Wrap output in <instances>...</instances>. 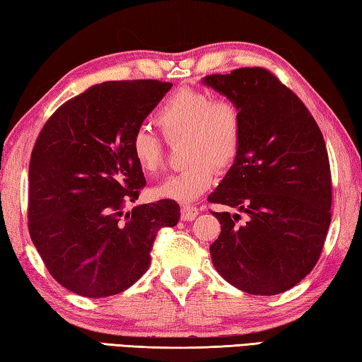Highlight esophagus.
Returning <instances> with one entry per match:
<instances>
[{"mask_svg":"<svg viewBox=\"0 0 362 362\" xmlns=\"http://www.w3.org/2000/svg\"><path fill=\"white\" fill-rule=\"evenodd\" d=\"M199 208L194 205H182L181 206V219L182 221H192L197 218Z\"/></svg>","mask_w":362,"mask_h":362,"instance_id":"esophagus-1","label":"esophagus"}]
</instances>
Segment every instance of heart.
Instances as JSON below:
<instances>
[{
    "label": "heart",
    "instance_id": "heart-1",
    "mask_svg": "<svg viewBox=\"0 0 362 362\" xmlns=\"http://www.w3.org/2000/svg\"><path fill=\"white\" fill-rule=\"evenodd\" d=\"M156 124L168 141L185 138L182 160L186 167L165 177L152 189L157 199L191 202L214 182L216 168L229 170L243 143V116L235 100L218 97L199 88H180L156 112ZM130 152L144 175H154L165 160L163 141L156 133L138 129Z\"/></svg>",
    "mask_w": 362,
    "mask_h": 362
}]
</instances>
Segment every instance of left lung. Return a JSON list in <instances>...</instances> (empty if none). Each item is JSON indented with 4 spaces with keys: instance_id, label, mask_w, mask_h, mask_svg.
I'll return each mask as SVG.
<instances>
[{
    "instance_id": "1",
    "label": "left lung",
    "mask_w": 362,
    "mask_h": 362,
    "mask_svg": "<svg viewBox=\"0 0 362 362\" xmlns=\"http://www.w3.org/2000/svg\"><path fill=\"white\" fill-rule=\"evenodd\" d=\"M204 82L235 100L243 116L240 156L208 197L238 211H211L221 224L210 245L213 265L248 294L284 293L313 270L331 224L325 138L302 100L269 69L238 68Z\"/></svg>"
}]
</instances>
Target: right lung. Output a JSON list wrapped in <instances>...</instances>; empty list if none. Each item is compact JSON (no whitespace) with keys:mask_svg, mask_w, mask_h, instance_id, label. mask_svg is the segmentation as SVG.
<instances>
[{"mask_svg":"<svg viewBox=\"0 0 362 362\" xmlns=\"http://www.w3.org/2000/svg\"><path fill=\"white\" fill-rule=\"evenodd\" d=\"M171 86L107 81L68 100L44 124L28 170V232L49 274L90 299L130 288L151 265L162 227L180 219L163 199L125 213L146 186L133 133Z\"/></svg>","mask_w":362,"mask_h":362,"instance_id":"right-lung-1","label":"right lung"}]
</instances>
